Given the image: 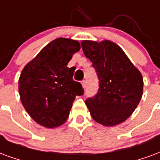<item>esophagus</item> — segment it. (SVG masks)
Listing matches in <instances>:
<instances>
[{"label":"esophagus","mask_w":160,"mask_h":160,"mask_svg":"<svg viewBox=\"0 0 160 160\" xmlns=\"http://www.w3.org/2000/svg\"><path fill=\"white\" fill-rule=\"evenodd\" d=\"M82 85L83 88H86V82H85V80H83V81L82 82Z\"/></svg>","instance_id":"esophagus-1"}]
</instances>
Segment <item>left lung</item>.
Returning a JSON list of instances; mask_svg holds the SVG:
<instances>
[{
  "label": "left lung",
  "instance_id": "left-lung-1",
  "mask_svg": "<svg viewBox=\"0 0 160 160\" xmlns=\"http://www.w3.org/2000/svg\"><path fill=\"white\" fill-rule=\"evenodd\" d=\"M85 56L97 72L100 88L85 104L92 118L107 127L120 124L136 110L143 94V78L118 44L82 41Z\"/></svg>",
  "mask_w": 160,
  "mask_h": 160
}]
</instances>
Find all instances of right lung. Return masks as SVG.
Listing matches in <instances>:
<instances>
[{
    "label": "right lung",
    "mask_w": 160,
    "mask_h": 160,
    "mask_svg": "<svg viewBox=\"0 0 160 160\" xmlns=\"http://www.w3.org/2000/svg\"><path fill=\"white\" fill-rule=\"evenodd\" d=\"M76 40L52 41L26 64L18 79V93L24 109L42 126L53 129L66 123L77 95L83 94L74 81L75 69L67 67L80 49Z\"/></svg>",
    "instance_id": "1"
}]
</instances>
